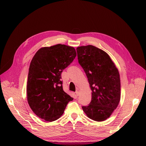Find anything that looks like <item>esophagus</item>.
<instances>
[{
    "label": "esophagus",
    "instance_id": "obj_1",
    "mask_svg": "<svg viewBox=\"0 0 146 146\" xmlns=\"http://www.w3.org/2000/svg\"><path fill=\"white\" fill-rule=\"evenodd\" d=\"M80 89H76V95H77V96H78V95H79V94H80Z\"/></svg>",
    "mask_w": 146,
    "mask_h": 146
}]
</instances>
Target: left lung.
Returning a JSON list of instances; mask_svg holds the SVG:
<instances>
[{"mask_svg":"<svg viewBox=\"0 0 146 146\" xmlns=\"http://www.w3.org/2000/svg\"><path fill=\"white\" fill-rule=\"evenodd\" d=\"M78 60L88 79L92 100L83 111L95 121H103L117 107L120 99L119 73L106 52L92 45L76 48Z\"/></svg>","mask_w":146,"mask_h":146,"instance_id":"1","label":"left lung"}]
</instances>
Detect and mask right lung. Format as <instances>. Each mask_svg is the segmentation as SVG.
Instances as JSON below:
<instances>
[{"mask_svg": "<svg viewBox=\"0 0 146 146\" xmlns=\"http://www.w3.org/2000/svg\"><path fill=\"white\" fill-rule=\"evenodd\" d=\"M76 56L74 48L58 44L40 49L29 66L27 94L33 112L45 121L51 122L63 114L72 101L63 90L61 73Z\"/></svg>", "mask_w": 146, "mask_h": 146, "instance_id": "obj_1", "label": "right lung"}]
</instances>
